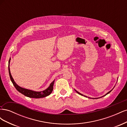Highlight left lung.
Here are the masks:
<instances>
[{"mask_svg":"<svg viewBox=\"0 0 127 127\" xmlns=\"http://www.w3.org/2000/svg\"><path fill=\"white\" fill-rule=\"evenodd\" d=\"M112 90H111V91H110V92H108V93H107V94H106V95H107V94H108L109 93H110V92H111V91H112ZM76 92H77V93L78 94H79V95H82V96H85V97H87V96H85V95H84L82 94L81 93H79V92H77V91H76ZM88 98H90V97H88ZM93 99H96V98H93Z\"/></svg>","mask_w":127,"mask_h":127,"instance_id":"obj_1","label":"left lung"}]
</instances>
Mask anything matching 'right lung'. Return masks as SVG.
<instances>
[{
	"label": "right lung",
	"instance_id": "add662e5",
	"mask_svg": "<svg viewBox=\"0 0 127 127\" xmlns=\"http://www.w3.org/2000/svg\"><path fill=\"white\" fill-rule=\"evenodd\" d=\"M10 60V59H9V62H8V64H9L8 65V70H9V76H10V78L11 82L13 83L14 86H15V87L16 88V89L19 92H20L21 93L27 97H31V98H42V97H46V96H47L49 95L52 93V92L53 91V85H54L55 80H53V81L51 83L50 85V86L47 88V89H46L45 90H44L43 91H42V92L33 91L31 90L25 89V88H22L20 86H18L16 84V83L14 82V80L10 74V69H9Z\"/></svg>",
	"mask_w": 127,
	"mask_h": 127
}]
</instances>
